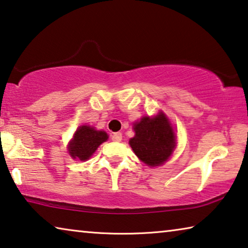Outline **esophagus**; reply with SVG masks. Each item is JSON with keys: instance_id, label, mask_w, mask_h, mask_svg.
<instances>
[{"instance_id": "obj_1", "label": "esophagus", "mask_w": 248, "mask_h": 248, "mask_svg": "<svg viewBox=\"0 0 248 248\" xmlns=\"http://www.w3.org/2000/svg\"><path fill=\"white\" fill-rule=\"evenodd\" d=\"M111 140L115 141V142H120V141L123 140V135H121V132L113 133V135L111 136Z\"/></svg>"}]
</instances>
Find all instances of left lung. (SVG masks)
<instances>
[{
  "label": "left lung",
  "instance_id": "left-lung-1",
  "mask_svg": "<svg viewBox=\"0 0 248 248\" xmlns=\"http://www.w3.org/2000/svg\"><path fill=\"white\" fill-rule=\"evenodd\" d=\"M133 129L136 135L129 143L137 156L150 167L166 162L175 145L174 131L167 117L163 113L143 117Z\"/></svg>",
  "mask_w": 248,
  "mask_h": 248
}]
</instances>
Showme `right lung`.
<instances>
[{
  "instance_id": "add662e5",
  "label": "right lung",
  "mask_w": 248,
  "mask_h": 248,
  "mask_svg": "<svg viewBox=\"0 0 248 248\" xmlns=\"http://www.w3.org/2000/svg\"><path fill=\"white\" fill-rule=\"evenodd\" d=\"M108 139L105 131H97L89 125H81L75 132L74 139L69 144V155L74 159L85 161L93 155L99 145Z\"/></svg>"
}]
</instances>
